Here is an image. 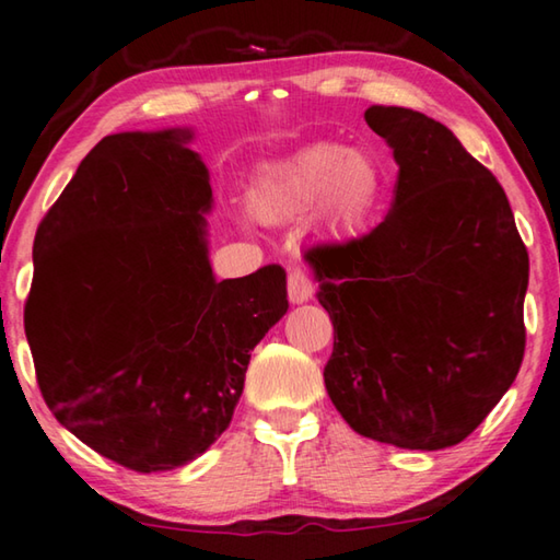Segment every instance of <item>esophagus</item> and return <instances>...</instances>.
Returning a JSON list of instances; mask_svg holds the SVG:
<instances>
[{
	"label": "esophagus",
	"mask_w": 560,
	"mask_h": 560,
	"mask_svg": "<svg viewBox=\"0 0 560 560\" xmlns=\"http://www.w3.org/2000/svg\"><path fill=\"white\" fill-rule=\"evenodd\" d=\"M313 295H315L313 280H310L300 268L292 270L290 278H288V298H290L292 305H302V302L313 300Z\"/></svg>",
	"instance_id": "obj_1"
}]
</instances>
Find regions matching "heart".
Masks as SVG:
<instances>
[{"mask_svg":"<svg viewBox=\"0 0 560 560\" xmlns=\"http://www.w3.org/2000/svg\"><path fill=\"white\" fill-rule=\"evenodd\" d=\"M387 188L382 163L342 143H313L265 163L250 190V208L265 223L317 215L335 231H360L377 213Z\"/></svg>","mask_w":560,"mask_h":560,"instance_id":"b5f03b06","label":"heart"}]
</instances>
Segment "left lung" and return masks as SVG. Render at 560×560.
I'll list each match as a JSON object with an SVG mask.
<instances>
[{
	"mask_svg": "<svg viewBox=\"0 0 560 560\" xmlns=\"http://www.w3.org/2000/svg\"><path fill=\"white\" fill-rule=\"evenodd\" d=\"M364 121L399 176L370 235L307 253L335 327L325 387L357 434L436 452L516 380L528 253L499 180L444 124L401 106Z\"/></svg>",
	"mask_w": 560,
	"mask_h": 560,
	"instance_id": "8db88e82",
	"label": "left lung"
}]
</instances>
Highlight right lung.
Masks as SVG:
<instances>
[{
  "instance_id": "1",
  "label": "right lung",
  "mask_w": 560,
  "mask_h": 560,
  "mask_svg": "<svg viewBox=\"0 0 560 560\" xmlns=\"http://www.w3.org/2000/svg\"><path fill=\"white\" fill-rule=\"evenodd\" d=\"M194 128L106 136L34 241L24 307L42 397L133 471L194 462L231 424L245 372L288 313L280 265L215 280L210 173Z\"/></svg>"
}]
</instances>
